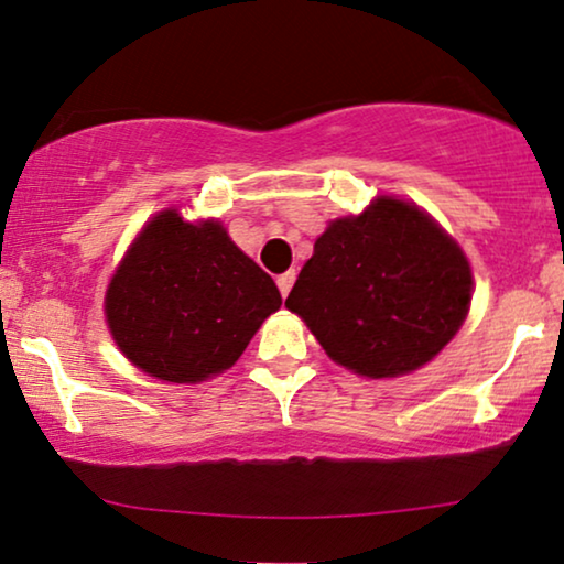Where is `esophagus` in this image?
<instances>
[{"instance_id": "1", "label": "esophagus", "mask_w": 564, "mask_h": 564, "mask_svg": "<svg viewBox=\"0 0 564 564\" xmlns=\"http://www.w3.org/2000/svg\"><path fill=\"white\" fill-rule=\"evenodd\" d=\"M294 281H296L294 270H286V273H281V275L275 278L278 291H281V296H289V291H291V286H294Z\"/></svg>"}]
</instances>
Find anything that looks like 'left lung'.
<instances>
[{
    "instance_id": "left-lung-1",
    "label": "left lung",
    "mask_w": 564,
    "mask_h": 564,
    "mask_svg": "<svg viewBox=\"0 0 564 564\" xmlns=\"http://www.w3.org/2000/svg\"><path fill=\"white\" fill-rule=\"evenodd\" d=\"M471 265L419 205L377 197L315 241L286 306L325 354L361 377H401L432 361L471 306Z\"/></svg>"
}]
</instances>
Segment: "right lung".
<instances>
[{
  "instance_id": "obj_1",
  "label": "right lung",
  "mask_w": 564,
  "mask_h": 564,
  "mask_svg": "<svg viewBox=\"0 0 564 564\" xmlns=\"http://www.w3.org/2000/svg\"><path fill=\"white\" fill-rule=\"evenodd\" d=\"M281 302L273 278L220 220L189 224L169 208L127 249L104 310L134 367L155 380L195 384L229 369Z\"/></svg>"
}]
</instances>
